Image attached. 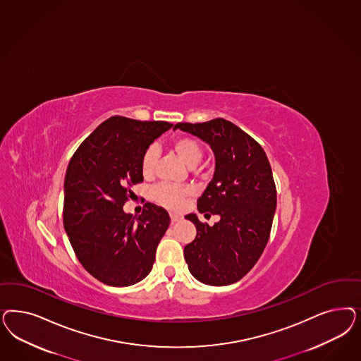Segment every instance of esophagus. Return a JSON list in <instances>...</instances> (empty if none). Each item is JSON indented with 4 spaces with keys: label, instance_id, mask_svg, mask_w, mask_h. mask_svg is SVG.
<instances>
[{
    "label": "esophagus",
    "instance_id": "1",
    "mask_svg": "<svg viewBox=\"0 0 361 361\" xmlns=\"http://www.w3.org/2000/svg\"><path fill=\"white\" fill-rule=\"evenodd\" d=\"M170 218H171V223H176V221L182 219V216L178 215V214H170Z\"/></svg>",
    "mask_w": 361,
    "mask_h": 361
}]
</instances>
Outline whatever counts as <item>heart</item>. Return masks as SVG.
Wrapping results in <instances>:
<instances>
[{
	"label": "heart",
	"instance_id": "obj_1",
	"mask_svg": "<svg viewBox=\"0 0 361 361\" xmlns=\"http://www.w3.org/2000/svg\"><path fill=\"white\" fill-rule=\"evenodd\" d=\"M171 147L178 157L186 163L188 167H195L202 157H203V149L198 140L190 137H178L173 140ZM157 147L149 146L140 159V170L142 174L149 176L152 174L157 163ZM192 195V190L188 187H174L170 185H158L154 187L150 192V198L159 206L164 209H179L186 198Z\"/></svg>",
	"mask_w": 361,
	"mask_h": 361
}]
</instances>
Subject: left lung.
<instances>
[{
  "label": "left lung",
  "instance_id": "8db88e82",
  "mask_svg": "<svg viewBox=\"0 0 361 361\" xmlns=\"http://www.w3.org/2000/svg\"><path fill=\"white\" fill-rule=\"evenodd\" d=\"M207 142L215 155V171L198 199L206 218L219 215L214 226L186 219L197 238L185 247L191 275L209 286H228L255 266L267 245L276 209V187L262 146L233 122L223 118L203 123H176L174 130Z\"/></svg>",
  "mask_w": 361,
  "mask_h": 361
}]
</instances>
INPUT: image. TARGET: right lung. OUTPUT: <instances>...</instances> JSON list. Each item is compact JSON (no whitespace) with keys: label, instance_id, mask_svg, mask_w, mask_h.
<instances>
[{"label":"right lung","instance_id":"obj_1","mask_svg":"<svg viewBox=\"0 0 361 361\" xmlns=\"http://www.w3.org/2000/svg\"><path fill=\"white\" fill-rule=\"evenodd\" d=\"M164 121L114 116L82 142L65 175L63 227L83 268L104 284L128 287L152 271L169 228L166 209L146 203L140 216L123 211L128 187L143 182L140 159L164 131Z\"/></svg>","mask_w":361,"mask_h":361}]
</instances>
